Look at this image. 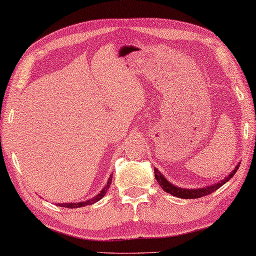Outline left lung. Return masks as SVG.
Listing matches in <instances>:
<instances>
[{"instance_id":"left-lung-1","label":"left lung","mask_w":256,"mask_h":256,"mask_svg":"<svg viewBox=\"0 0 256 256\" xmlns=\"http://www.w3.org/2000/svg\"><path fill=\"white\" fill-rule=\"evenodd\" d=\"M239 166L240 164H238V166L234 168V170L232 171V172H230L227 177L224 178L222 182H219V183L212 184V185H210V186L200 188H183L176 186V185L171 184L169 180H166V177H164L163 174L156 169V168L154 169V171H155V178H156L157 183H158L160 186H162L163 190L168 192V194H172V196H174V197H178V198L194 199V198H200V197H204V196H208L210 194H212V192H214L216 188L222 186L224 184L227 183V182H228L230 178L236 174V170L239 169Z\"/></svg>"}]
</instances>
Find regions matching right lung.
Instances as JSON below:
<instances>
[{"label": "right lung", "instance_id": "add662e5", "mask_svg": "<svg viewBox=\"0 0 256 256\" xmlns=\"http://www.w3.org/2000/svg\"><path fill=\"white\" fill-rule=\"evenodd\" d=\"M112 178H113V174H110V180H108L106 186H104L102 190L100 191L99 194H96V197L92 198V199H88V200H85V202H64V204H58L59 206H62V208H84V206H87V205H92L94 202H99L100 199H102V197L104 194H106V192L108 188H110V184H112Z\"/></svg>", "mask_w": 256, "mask_h": 256}]
</instances>
